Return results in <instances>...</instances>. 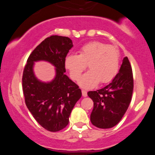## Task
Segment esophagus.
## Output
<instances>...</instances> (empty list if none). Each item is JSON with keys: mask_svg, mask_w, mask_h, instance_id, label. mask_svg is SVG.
<instances>
[{"mask_svg": "<svg viewBox=\"0 0 155 155\" xmlns=\"http://www.w3.org/2000/svg\"><path fill=\"white\" fill-rule=\"evenodd\" d=\"M81 92H82L83 97H87V92L86 90H81Z\"/></svg>", "mask_w": 155, "mask_h": 155, "instance_id": "34e87169", "label": "esophagus"}]
</instances>
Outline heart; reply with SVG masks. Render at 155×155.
Instances as JSON below:
<instances>
[{
	"mask_svg": "<svg viewBox=\"0 0 155 155\" xmlns=\"http://www.w3.org/2000/svg\"><path fill=\"white\" fill-rule=\"evenodd\" d=\"M90 69L79 80L80 87L84 89L95 87L98 83H108L114 78L120 65V54L115 47L102 42L92 41L79 49V54H68L65 67L71 77L77 80L86 69Z\"/></svg>",
	"mask_w": 155,
	"mask_h": 155,
	"instance_id": "obj_1",
	"label": "heart"
}]
</instances>
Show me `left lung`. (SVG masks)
I'll return each mask as SVG.
<instances>
[{"instance_id":"8db88e82","label":"left lung","mask_w":155,"mask_h":155,"mask_svg":"<svg viewBox=\"0 0 155 155\" xmlns=\"http://www.w3.org/2000/svg\"><path fill=\"white\" fill-rule=\"evenodd\" d=\"M133 90L132 68L127 57L122 60L119 73L111 83L87 95L93 101L90 115L92 124L99 128L114 127L128 108Z\"/></svg>"}]
</instances>
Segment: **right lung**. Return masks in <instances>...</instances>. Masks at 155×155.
Masks as SVG:
<instances>
[{
	"instance_id": "obj_1",
	"label": "right lung",
	"mask_w": 155,
	"mask_h": 155,
	"mask_svg": "<svg viewBox=\"0 0 155 155\" xmlns=\"http://www.w3.org/2000/svg\"><path fill=\"white\" fill-rule=\"evenodd\" d=\"M73 46L68 37H48L32 51L23 71L27 107L38 124L51 132L66 127L72 109L81 97L79 86L65 74V58ZM38 61H47L55 67V76L51 82L44 83L35 76L33 66Z\"/></svg>"
}]
</instances>
